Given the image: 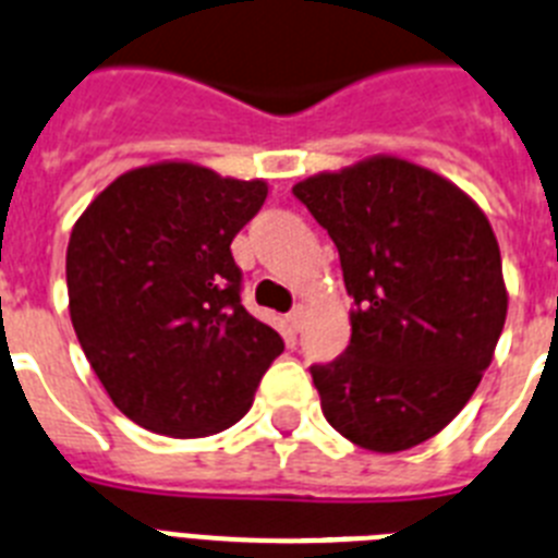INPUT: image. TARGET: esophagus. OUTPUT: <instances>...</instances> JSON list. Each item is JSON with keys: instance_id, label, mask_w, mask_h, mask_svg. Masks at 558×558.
<instances>
[{"instance_id": "obj_1", "label": "esophagus", "mask_w": 558, "mask_h": 558, "mask_svg": "<svg viewBox=\"0 0 558 558\" xmlns=\"http://www.w3.org/2000/svg\"><path fill=\"white\" fill-rule=\"evenodd\" d=\"M303 323H306V308L298 306L292 314H289V326H292V331H300Z\"/></svg>"}]
</instances>
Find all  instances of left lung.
Listing matches in <instances>:
<instances>
[{"instance_id":"left-lung-1","label":"left lung","mask_w":558,"mask_h":558,"mask_svg":"<svg viewBox=\"0 0 558 558\" xmlns=\"http://www.w3.org/2000/svg\"><path fill=\"white\" fill-rule=\"evenodd\" d=\"M337 244L351 345L314 365L323 415L367 452L438 435L492 365L508 314L500 244L469 193L393 154L292 187Z\"/></svg>"}]
</instances>
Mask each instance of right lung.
I'll return each mask as SVG.
<instances>
[{
    "label": "right lung",
    "mask_w": 558,
    "mask_h": 558,
    "mask_svg": "<svg viewBox=\"0 0 558 558\" xmlns=\"http://www.w3.org/2000/svg\"><path fill=\"white\" fill-rule=\"evenodd\" d=\"M266 193L264 179L165 159L120 173L72 227V328L134 424L207 438L252 407L283 339L241 306L230 244Z\"/></svg>",
    "instance_id": "obj_1"
}]
</instances>
